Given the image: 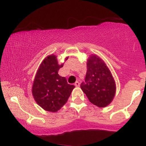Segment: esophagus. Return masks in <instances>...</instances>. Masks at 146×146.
<instances>
[{"instance_id": "esophagus-1", "label": "esophagus", "mask_w": 146, "mask_h": 146, "mask_svg": "<svg viewBox=\"0 0 146 146\" xmlns=\"http://www.w3.org/2000/svg\"><path fill=\"white\" fill-rule=\"evenodd\" d=\"M75 86H76V87H79V86H80V82H79L77 81L75 83Z\"/></svg>"}]
</instances>
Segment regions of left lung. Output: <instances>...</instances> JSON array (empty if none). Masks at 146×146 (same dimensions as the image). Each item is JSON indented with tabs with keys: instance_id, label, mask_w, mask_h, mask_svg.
<instances>
[{
	"instance_id": "obj_1",
	"label": "left lung",
	"mask_w": 146,
	"mask_h": 146,
	"mask_svg": "<svg viewBox=\"0 0 146 146\" xmlns=\"http://www.w3.org/2000/svg\"><path fill=\"white\" fill-rule=\"evenodd\" d=\"M85 82L80 87L88 100L100 108L109 105L116 93V84L106 63L96 55H91L86 63Z\"/></svg>"
}]
</instances>
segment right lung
<instances>
[{
  "label": "right lung",
  "instance_id": "1",
  "mask_svg": "<svg viewBox=\"0 0 146 146\" xmlns=\"http://www.w3.org/2000/svg\"><path fill=\"white\" fill-rule=\"evenodd\" d=\"M68 57L65 58L66 60ZM59 64L57 56L51 54L40 65L32 86V95L41 108L48 112H57L67 102L74 85L68 84L66 78L58 75L63 66Z\"/></svg>",
  "mask_w": 146,
  "mask_h": 146
}]
</instances>
